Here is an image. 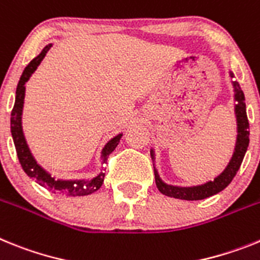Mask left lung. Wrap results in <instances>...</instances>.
Here are the masks:
<instances>
[{
    "label": "left lung",
    "instance_id": "1",
    "mask_svg": "<svg viewBox=\"0 0 260 260\" xmlns=\"http://www.w3.org/2000/svg\"><path fill=\"white\" fill-rule=\"evenodd\" d=\"M229 77L232 80L234 91V115H236L237 121V137L236 145H234L233 154L228 162L226 168L214 177L213 180H208L205 183L195 184V186H175V184H169L162 180V178L158 174L155 168V153L154 149H150V155H152L153 165H154V177L157 188L159 192L165 196L174 199H180V200H203V199L211 198L216 195L220 191L226 188L230 182L236 177L237 171L239 170V166L242 164L243 157L246 154V150L249 148V120H247V114H246L245 95L239 86V83L234 81L233 72L229 71Z\"/></svg>",
    "mask_w": 260,
    "mask_h": 260
}]
</instances>
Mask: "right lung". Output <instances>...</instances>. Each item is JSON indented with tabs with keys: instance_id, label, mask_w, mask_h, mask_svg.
I'll use <instances>...</instances> for the list:
<instances>
[{
	"instance_id": "add662e5",
	"label": "right lung",
	"mask_w": 260,
	"mask_h": 260,
	"mask_svg": "<svg viewBox=\"0 0 260 260\" xmlns=\"http://www.w3.org/2000/svg\"><path fill=\"white\" fill-rule=\"evenodd\" d=\"M52 44H48L42 49L39 55L34 58L30 64L24 68L23 73L21 76V80L18 82L17 91H15V103L11 111L10 117V129L11 136H13V141H14L15 149H17L18 159L21 162L22 169L24 173L30 178L35 179L36 183H39L40 186L46 187L49 191L55 193H60V195L67 196H86L90 193L95 192L101 188L105 180V169H101L95 177L92 178H82V179H62V178L52 177L51 173L43 168L42 165L38 164L34 154L31 153L28 144L26 141L23 133V127H22V114H23V105H24V95H26V82L30 80V77L35 73L40 62L43 61V58L46 57L47 52L51 49ZM123 136V133H119L111 140H108L106 145L102 148L101 152V161L102 164L107 162L108 155L111 154L115 150L120 139Z\"/></svg>"
}]
</instances>
